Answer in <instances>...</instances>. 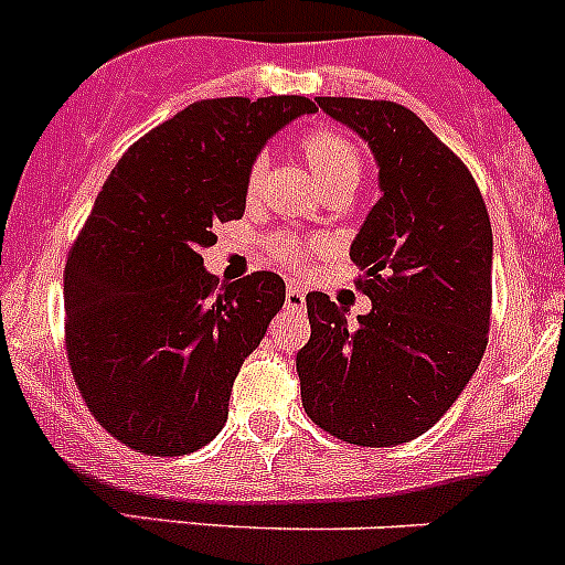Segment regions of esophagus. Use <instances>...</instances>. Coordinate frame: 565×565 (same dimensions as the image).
Masks as SVG:
<instances>
[{"mask_svg": "<svg viewBox=\"0 0 565 565\" xmlns=\"http://www.w3.org/2000/svg\"><path fill=\"white\" fill-rule=\"evenodd\" d=\"M286 308H291V310H302L305 308V291L302 288H297V286H291L286 291Z\"/></svg>", "mask_w": 565, "mask_h": 565, "instance_id": "esophagus-1", "label": "esophagus"}]
</instances>
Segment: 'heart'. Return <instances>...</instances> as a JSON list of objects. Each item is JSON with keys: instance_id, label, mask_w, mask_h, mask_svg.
Segmentation results:
<instances>
[{"instance_id": "obj_1", "label": "heart", "mask_w": 565, "mask_h": 565, "mask_svg": "<svg viewBox=\"0 0 565 565\" xmlns=\"http://www.w3.org/2000/svg\"><path fill=\"white\" fill-rule=\"evenodd\" d=\"M299 153H302L310 173L317 175L319 184L328 190V195H350L361 181V173H364V153H361V148L350 137L335 131V128H308L299 137ZM266 175L268 157L266 153H255L246 168V179H243V190H246L248 201H255L260 195ZM266 252L277 266L302 271L322 252V243L279 232V235L268 237Z\"/></svg>"}]
</instances>
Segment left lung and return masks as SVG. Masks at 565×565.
<instances>
[{
    "mask_svg": "<svg viewBox=\"0 0 565 565\" xmlns=\"http://www.w3.org/2000/svg\"><path fill=\"white\" fill-rule=\"evenodd\" d=\"M317 103L370 142L384 195L350 246L370 313L347 324L328 294L305 299L302 406L344 443L390 448L426 434L482 361L493 230L470 170L417 114L392 100Z\"/></svg>",
    "mask_w": 565,
    "mask_h": 565,
    "instance_id": "left-lung-1",
    "label": "left lung"
}]
</instances>
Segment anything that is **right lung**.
Instances as JSON below:
<instances>
[{"label":"right lung","instance_id":"add662e5","mask_svg":"<svg viewBox=\"0 0 565 565\" xmlns=\"http://www.w3.org/2000/svg\"><path fill=\"white\" fill-rule=\"evenodd\" d=\"M317 103L215 97L145 134L103 181L64 268V344L95 420L148 457L199 451L224 428L241 364L286 302L279 274L224 286L201 252L243 218L246 168Z\"/></svg>","mask_w":565,"mask_h":565}]
</instances>
